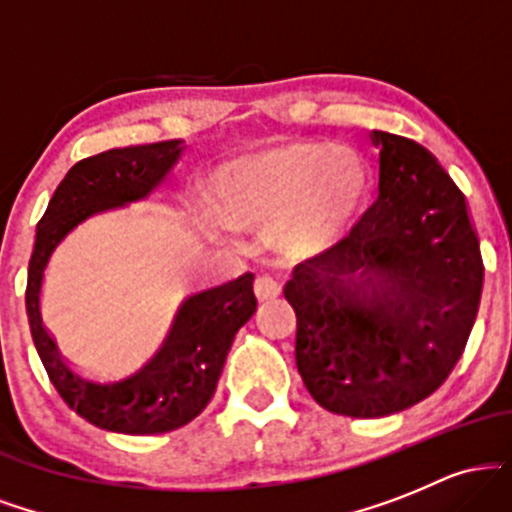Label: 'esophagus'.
Here are the masks:
<instances>
[{"mask_svg": "<svg viewBox=\"0 0 512 512\" xmlns=\"http://www.w3.org/2000/svg\"><path fill=\"white\" fill-rule=\"evenodd\" d=\"M281 293L279 281H274L272 276H257L255 279V296L257 301H274L276 296Z\"/></svg>", "mask_w": 512, "mask_h": 512, "instance_id": "obj_1", "label": "esophagus"}]
</instances>
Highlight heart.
Listing matches in <instances>:
<instances>
[{"instance_id":"heart-1","label":"heart","mask_w":512,"mask_h":512,"mask_svg":"<svg viewBox=\"0 0 512 512\" xmlns=\"http://www.w3.org/2000/svg\"><path fill=\"white\" fill-rule=\"evenodd\" d=\"M373 199L361 158L291 142L228 161L207 182L211 216L233 231L264 233L281 260L310 262L354 236Z\"/></svg>"}]
</instances>
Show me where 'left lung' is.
<instances>
[{
	"label": "left lung",
	"mask_w": 512,
	"mask_h": 512,
	"mask_svg": "<svg viewBox=\"0 0 512 512\" xmlns=\"http://www.w3.org/2000/svg\"><path fill=\"white\" fill-rule=\"evenodd\" d=\"M380 195L356 238L293 269L296 366L320 407L378 419L445 383L479 313L484 262L467 202L436 156L390 132Z\"/></svg>",
	"instance_id": "1"
}]
</instances>
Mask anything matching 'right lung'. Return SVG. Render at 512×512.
<instances>
[{"instance_id":"add662e5","label":"right lung","mask_w":512,"mask_h":512,"mask_svg":"<svg viewBox=\"0 0 512 512\" xmlns=\"http://www.w3.org/2000/svg\"><path fill=\"white\" fill-rule=\"evenodd\" d=\"M180 154L182 142L173 139L88 156L69 168L38 221L26 286L33 344L64 402L105 431L151 436L190 424L209 404L233 337L257 308L252 272L187 293L156 349L137 363L110 368L67 358L45 327L40 291L57 245L88 216L144 199Z\"/></svg>"}]
</instances>
